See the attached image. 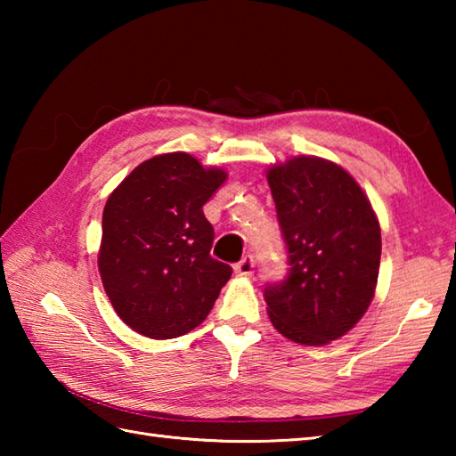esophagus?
<instances>
[{
  "mask_svg": "<svg viewBox=\"0 0 456 456\" xmlns=\"http://www.w3.org/2000/svg\"><path fill=\"white\" fill-rule=\"evenodd\" d=\"M235 273L240 278H250V276H253V273H255V258H253V255H245L243 258H240L239 263L235 265Z\"/></svg>",
  "mask_w": 456,
  "mask_h": 456,
  "instance_id": "1",
  "label": "esophagus"
}]
</instances>
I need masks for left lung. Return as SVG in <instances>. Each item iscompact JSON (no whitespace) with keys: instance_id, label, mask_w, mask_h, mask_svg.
Segmentation results:
<instances>
[{"instance_id":"left-lung-1","label":"left lung","mask_w":456,"mask_h":456,"mask_svg":"<svg viewBox=\"0 0 456 456\" xmlns=\"http://www.w3.org/2000/svg\"><path fill=\"white\" fill-rule=\"evenodd\" d=\"M288 253V276L266 284L270 322L299 345L343 337L370 305L382 237L370 201L351 174L317 157L266 172Z\"/></svg>"}]
</instances>
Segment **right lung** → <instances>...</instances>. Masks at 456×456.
<instances>
[{
  "mask_svg": "<svg viewBox=\"0 0 456 456\" xmlns=\"http://www.w3.org/2000/svg\"><path fill=\"white\" fill-rule=\"evenodd\" d=\"M227 180L186 152L139 164L103 208L98 266L115 312L151 338L190 333L211 312L233 268L209 255L203 206Z\"/></svg>",
  "mask_w": 456,
  "mask_h": 456,
  "instance_id": "add662e5",
  "label": "right lung"
}]
</instances>
